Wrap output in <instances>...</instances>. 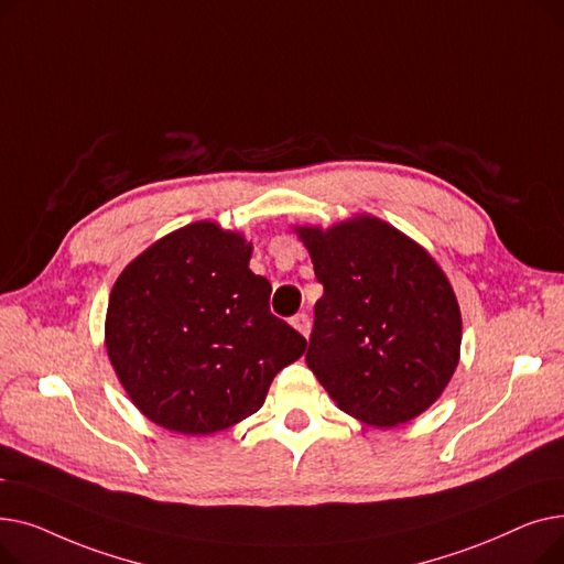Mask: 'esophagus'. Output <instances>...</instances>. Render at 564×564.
Returning <instances> with one entry per match:
<instances>
[{
  "label": "esophagus",
  "instance_id": "34e87169",
  "mask_svg": "<svg viewBox=\"0 0 564 564\" xmlns=\"http://www.w3.org/2000/svg\"><path fill=\"white\" fill-rule=\"evenodd\" d=\"M290 324H292V327L297 329L302 336H306V338H308V334H311V319H308V315H306V313H297V315H292Z\"/></svg>",
  "mask_w": 564,
  "mask_h": 564
}]
</instances>
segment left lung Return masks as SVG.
<instances>
[{
    "label": "left lung",
    "instance_id": "1",
    "mask_svg": "<svg viewBox=\"0 0 564 564\" xmlns=\"http://www.w3.org/2000/svg\"><path fill=\"white\" fill-rule=\"evenodd\" d=\"M297 232L324 288L308 368L354 419L377 427L416 419L459 361L462 315L446 274L375 217Z\"/></svg>",
    "mask_w": 564,
    "mask_h": 564
}]
</instances>
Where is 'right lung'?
<instances>
[{
  "mask_svg": "<svg viewBox=\"0 0 564 564\" xmlns=\"http://www.w3.org/2000/svg\"><path fill=\"white\" fill-rule=\"evenodd\" d=\"M251 245L217 224L175 230L113 283L107 354L153 423L213 434L256 413L306 338L270 311L272 285L249 270Z\"/></svg>",
  "mask_w": 564,
  "mask_h": 564,
  "instance_id": "right-lung-1",
  "label": "right lung"
}]
</instances>
